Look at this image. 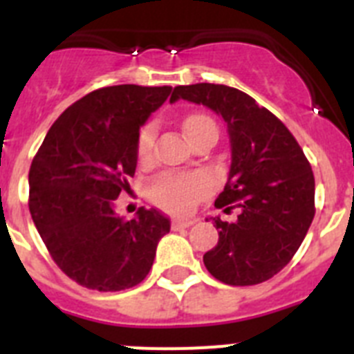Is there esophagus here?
Here are the masks:
<instances>
[{"label": "esophagus", "mask_w": 354, "mask_h": 354, "mask_svg": "<svg viewBox=\"0 0 354 354\" xmlns=\"http://www.w3.org/2000/svg\"><path fill=\"white\" fill-rule=\"evenodd\" d=\"M195 222H197V220L188 218V216H186V218H174V220H171V227H174V229H186V227H192Z\"/></svg>", "instance_id": "1"}]
</instances>
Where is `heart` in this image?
<instances>
[{"label": "heart", "instance_id": "1", "mask_svg": "<svg viewBox=\"0 0 354 354\" xmlns=\"http://www.w3.org/2000/svg\"><path fill=\"white\" fill-rule=\"evenodd\" d=\"M206 127H214L213 120L204 114H193L186 118L184 131L192 140L193 136ZM157 127L153 123H147L141 127L138 140H136V156L140 162H148L152 159L153 141H156ZM209 184L201 174H162L150 183V197L156 204L168 211H186L195 204L201 195L207 192Z\"/></svg>", "mask_w": 354, "mask_h": 354}]
</instances>
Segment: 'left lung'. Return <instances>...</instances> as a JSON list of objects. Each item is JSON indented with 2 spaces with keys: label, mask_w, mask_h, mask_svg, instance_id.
I'll use <instances>...</instances> for the list:
<instances>
[{
  "label": "left lung",
  "mask_w": 354,
  "mask_h": 354,
  "mask_svg": "<svg viewBox=\"0 0 354 354\" xmlns=\"http://www.w3.org/2000/svg\"><path fill=\"white\" fill-rule=\"evenodd\" d=\"M179 98L202 104L227 123L231 170L214 206L238 209L236 222L216 216L218 243L204 254L214 279L250 286L290 263L315 216L312 166L292 132L252 96L222 84L179 86Z\"/></svg>",
  "instance_id": "1"
}]
</instances>
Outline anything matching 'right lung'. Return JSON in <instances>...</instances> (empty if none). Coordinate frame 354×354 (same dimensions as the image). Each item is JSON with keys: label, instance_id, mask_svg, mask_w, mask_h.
Masks as SVG:
<instances>
[{"label": "right lung", "instance_id": "right-lung-1", "mask_svg": "<svg viewBox=\"0 0 354 354\" xmlns=\"http://www.w3.org/2000/svg\"><path fill=\"white\" fill-rule=\"evenodd\" d=\"M171 87L96 89L57 118L30 166L28 207L48 252L69 279L98 292L140 285L170 220L138 209L125 220L114 201L131 189L140 127Z\"/></svg>", "mask_w": 354, "mask_h": 354}]
</instances>
